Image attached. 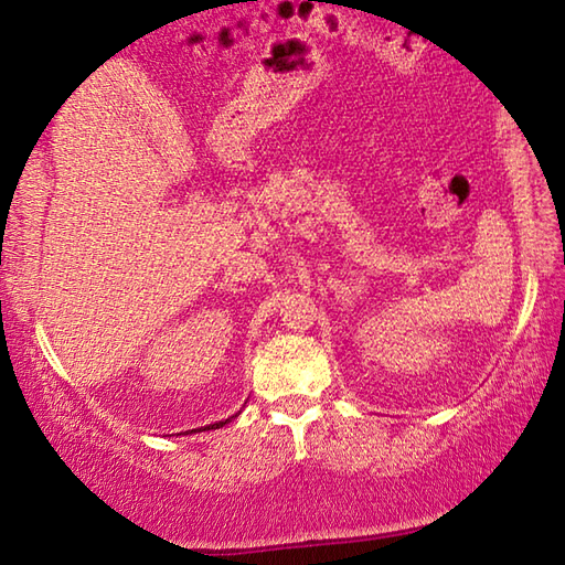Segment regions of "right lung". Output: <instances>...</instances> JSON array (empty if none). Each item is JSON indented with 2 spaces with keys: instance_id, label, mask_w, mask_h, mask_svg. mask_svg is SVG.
<instances>
[{
  "instance_id": "right-lung-1",
  "label": "right lung",
  "mask_w": 565,
  "mask_h": 565,
  "mask_svg": "<svg viewBox=\"0 0 565 565\" xmlns=\"http://www.w3.org/2000/svg\"><path fill=\"white\" fill-rule=\"evenodd\" d=\"M234 417H237V415H234ZM230 419H232V417H230ZM230 419H222V423H217V425H210V427H212V429H214V427H222V425H227ZM210 427H204V429H210Z\"/></svg>"
}]
</instances>
